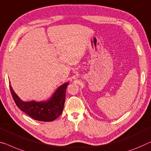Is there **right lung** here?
<instances>
[{"label":"right lung","instance_id":"1","mask_svg":"<svg viewBox=\"0 0 151 151\" xmlns=\"http://www.w3.org/2000/svg\"><path fill=\"white\" fill-rule=\"evenodd\" d=\"M69 82H67L60 85L49 99L40 101L35 100L30 101H23L15 93L11 85L10 91L15 103L20 110L37 121L50 122L57 119L63 112L66 88Z\"/></svg>","mask_w":151,"mask_h":151}]
</instances>
